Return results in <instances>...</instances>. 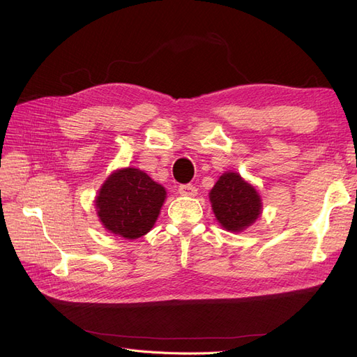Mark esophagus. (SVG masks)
Segmentation results:
<instances>
[{"label": "esophagus", "mask_w": 357, "mask_h": 357, "mask_svg": "<svg viewBox=\"0 0 357 357\" xmlns=\"http://www.w3.org/2000/svg\"><path fill=\"white\" fill-rule=\"evenodd\" d=\"M198 189L193 185H180L178 186V193L183 197H195Z\"/></svg>", "instance_id": "34e87169"}]
</instances>
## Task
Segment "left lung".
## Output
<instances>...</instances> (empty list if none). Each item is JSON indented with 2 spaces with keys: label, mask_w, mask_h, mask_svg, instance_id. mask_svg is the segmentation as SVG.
I'll list each match as a JSON object with an SVG mask.
<instances>
[{
  "label": "left lung",
  "mask_w": 357,
  "mask_h": 357,
  "mask_svg": "<svg viewBox=\"0 0 357 357\" xmlns=\"http://www.w3.org/2000/svg\"><path fill=\"white\" fill-rule=\"evenodd\" d=\"M213 211L226 231L240 232L261 214V198L236 172H225L210 192Z\"/></svg>",
  "instance_id": "8db88e82"
}]
</instances>
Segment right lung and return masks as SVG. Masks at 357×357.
I'll return each mask as SVG.
<instances>
[{"instance_id": "obj_1", "label": "right lung", "mask_w": 357, "mask_h": 357, "mask_svg": "<svg viewBox=\"0 0 357 357\" xmlns=\"http://www.w3.org/2000/svg\"><path fill=\"white\" fill-rule=\"evenodd\" d=\"M167 192L146 172L119 169L105 180L96 210L104 228L128 240H135L153 228Z\"/></svg>"}]
</instances>
